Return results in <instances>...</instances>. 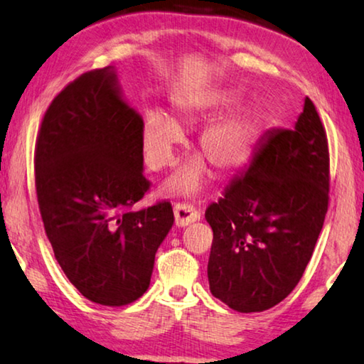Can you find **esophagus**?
I'll return each instance as SVG.
<instances>
[{"label": "esophagus", "mask_w": 364, "mask_h": 364, "mask_svg": "<svg viewBox=\"0 0 364 364\" xmlns=\"http://www.w3.org/2000/svg\"><path fill=\"white\" fill-rule=\"evenodd\" d=\"M173 215H176V225L181 226V228L200 220V213L191 203H177L173 207Z\"/></svg>", "instance_id": "obj_1"}]
</instances>
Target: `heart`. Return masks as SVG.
I'll use <instances>...</instances> for the list:
<instances>
[{
    "label": "heart",
    "mask_w": 364,
    "mask_h": 364,
    "mask_svg": "<svg viewBox=\"0 0 364 364\" xmlns=\"http://www.w3.org/2000/svg\"><path fill=\"white\" fill-rule=\"evenodd\" d=\"M200 113L195 107H183L181 117ZM262 134V117L255 108H241L208 124L198 136L197 149L203 159L221 173H231L243 167ZM141 141L147 164L161 171L176 162V151L182 143V131L172 118L161 112H147L143 119ZM207 178V166L193 159L182 167L169 182V193L193 197L202 192Z\"/></svg>",
    "instance_id": "b5f03b06"
}]
</instances>
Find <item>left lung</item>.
Returning a JSON list of instances; mask_svg holds the SVG:
<instances>
[{
    "mask_svg": "<svg viewBox=\"0 0 364 364\" xmlns=\"http://www.w3.org/2000/svg\"><path fill=\"white\" fill-rule=\"evenodd\" d=\"M328 144L305 98L294 129H271L243 176L205 212L213 230L210 291L236 312L286 299L312 257L328 208Z\"/></svg>",
    "mask_w": 364,
    "mask_h": 364,
    "instance_id": "8db88e82",
    "label": "left lung"
}]
</instances>
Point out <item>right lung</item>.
<instances>
[{
  "mask_svg": "<svg viewBox=\"0 0 364 364\" xmlns=\"http://www.w3.org/2000/svg\"><path fill=\"white\" fill-rule=\"evenodd\" d=\"M141 129L117 68L105 67L57 95L36 143V191L55 259L83 297L109 307L147 291L173 225L169 202L128 212L149 188Z\"/></svg>",
  "mask_w": 364,
  "mask_h": 364,
  "instance_id": "1",
  "label": "right lung"
}]
</instances>
